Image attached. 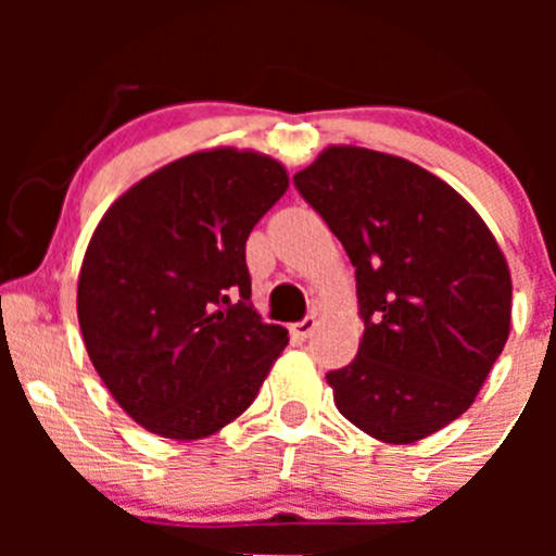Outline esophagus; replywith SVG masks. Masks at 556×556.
Listing matches in <instances>:
<instances>
[{"instance_id": "34e87169", "label": "esophagus", "mask_w": 556, "mask_h": 556, "mask_svg": "<svg viewBox=\"0 0 556 556\" xmlns=\"http://www.w3.org/2000/svg\"><path fill=\"white\" fill-rule=\"evenodd\" d=\"M316 329V316H305L300 318L298 324H292V334L298 337V340H308L311 334H314Z\"/></svg>"}]
</instances>
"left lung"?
Returning a JSON list of instances; mask_svg holds the SVG:
<instances>
[{
    "label": "left lung",
    "mask_w": 556,
    "mask_h": 556,
    "mask_svg": "<svg viewBox=\"0 0 556 556\" xmlns=\"http://www.w3.org/2000/svg\"><path fill=\"white\" fill-rule=\"evenodd\" d=\"M342 242L366 324L358 355L327 374L337 410L413 444L473 405L509 337L513 282L460 193L407 159L331 146L292 177Z\"/></svg>",
    "instance_id": "obj_1"
}]
</instances>
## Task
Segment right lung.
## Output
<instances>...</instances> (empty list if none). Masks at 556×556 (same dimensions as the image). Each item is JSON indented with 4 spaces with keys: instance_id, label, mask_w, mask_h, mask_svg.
<instances>
[{
    "instance_id": "obj_1",
    "label": "right lung",
    "mask_w": 556,
    "mask_h": 556,
    "mask_svg": "<svg viewBox=\"0 0 556 556\" xmlns=\"http://www.w3.org/2000/svg\"><path fill=\"white\" fill-rule=\"evenodd\" d=\"M287 172L253 151L182 156L112 203L88 242L78 321L88 358L136 424L212 437L256 400L290 342L251 303L245 240Z\"/></svg>"
}]
</instances>
